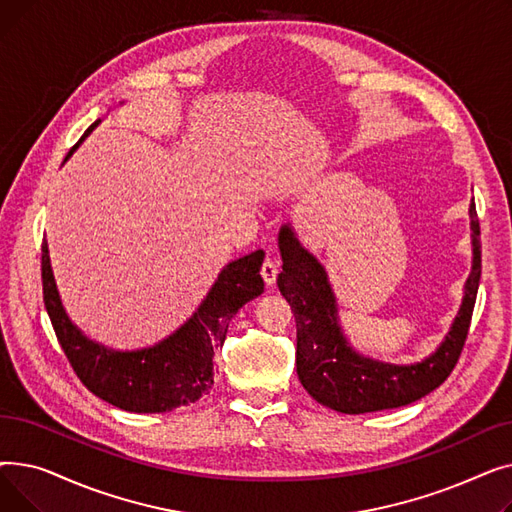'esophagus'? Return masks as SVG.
Segmentation results:
<instances>
[{
	"instance_id": "1",
	"label": "esophagus",
	"mask_w": 512,
	"mask_h": 512,
	"mask_svg": "<svg viewBox=\"0 0 512 512\" xmlns=\"http://www.w3.org/2000/svg\"><path fill=\"white\" fill-rule=\"evenodd\" d=\"M261 276L267 286H274L278 278V263L274 259H265L261 265Z\"/></svg>"
}]
</instances>
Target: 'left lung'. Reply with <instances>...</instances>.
Here are the masks:
<instances>
[{
	"instance_id": "obj_1",
	"label": "left lung",
	"mask_w": 512,
	"mask_h": 512,
	"mask_svg": "<svg viewBox=\"0 0 512 512\" xmlns=\"http://www.w3.org/2000/svg\"><path fill=\"white\" fill-rule=\"evenodd\" d=\"M469 220L473 259L461 307L436 351L409 365L378 361L355 351L340 326L338 301L326 267L301 245L290 222L280 228L278 288L297 319L299 380L319 405L346 415L396 409L423 398L448 378L463 351L481 278L475 203L469 207Z\"/></svg>"
}]
</instances>
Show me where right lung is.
Instances as JSON below:
<instances>
[{
	"label": "right lung",
	"mask_w": 512,
	"mask_h": 512,
	"mask_svg": "<svg viewBox=\"0 0 512 512\" xmlns=\"http://www.w3.org/2000/svg\"><path fill=\"white\" fill-rule=\"evenodd\" d=\"M93 122L66 159L99 126ZM265 253L253 251L222 267L201 305L170 336L151 346L118 351L91 340L62 305L47 240L41 245L43 303L64 353L95 396L128 413H168L197 402L213 386V355L226 340L236 311L263 292L259 274Z\"/></svg>",
	"instance_id": "right-lung-1"
}]
</instances>
